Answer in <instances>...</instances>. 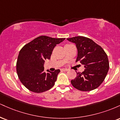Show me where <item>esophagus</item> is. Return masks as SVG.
<instances>
[{"label": "esophagus", "mask_w": 120, "mask_h": 120, "mask_svg": "<svg viewBox=\"0 0 120 120\" xmlns=\"http://www.w3.org/2000/svg\"><path fill=\"white\" fill-rule=\"evenodd\" d=\"M68 71V69L67 68H63L61 69V71Z\"/></svg>", "instance_id": "obj_1"}]
</instances>
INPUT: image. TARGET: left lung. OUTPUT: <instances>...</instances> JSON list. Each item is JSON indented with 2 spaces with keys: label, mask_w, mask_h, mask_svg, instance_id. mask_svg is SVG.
<instances>
[{
  "label": "left lung",
  "mask_w": 120,
  "mask_h": 120,
  "mask_svg": "<svg viewBox=\"0 0 120 120\" xmlns=\"http://www.w3.org/2000/svg\"><path fill=\"white\" fill-rule=\"evenodd\" d=\"M74 43L78 50L76 62L84 65L85 69L77 72V77L71 81L74 88L82 91H89L98 87L105 79L109 70L108 56L101 46L92 39L77 36L68 38Z\"/></svg>",
  "instance_id": "8db88e82"
}]
</instances>
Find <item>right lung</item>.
<instances>
[{
	"label": "right lung",
	"mask_w": 120,
	"mask_h": 120,
	"mask_svg": "<svg viewBox=\"0 0 120 120\" xmlns=\"http://www.w3.org/2000/svg\"><path fill=\"white\" fill-rule=\"evenodd\" d=\"M65 39L42 35L22 48L18 56L16 71L21 82L28 90L41 93L54 86L60 71L46 73L43 65L45 60L50 59L55 47Z\"/></svg>",
	"instance_id": "add662e5"
}]
</instances>
